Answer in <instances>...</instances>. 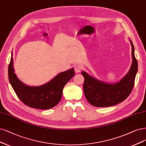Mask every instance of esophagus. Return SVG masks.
Masks as SVG:
<instances>
[{
  "label": "esophagus",
  "instance_id": "obj_1",
  "mask_svg": "<svg viewBox=\"0 0 146 146\" xmlns=\"http://www.w3.org/2000/svg\"><path fill=\"white\" fill-rule=\"evenodd\" d=\"M82 69V66L79 64L75 65L74 66V70H75V72H77V73H79L80 71H81Z\"/></svg>",
  "mask_w": 146,
  "mask_h": 146
}]
</instances>
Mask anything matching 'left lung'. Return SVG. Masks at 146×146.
<instances>
[{
	"label": "left lung",
	"mask_w": 146,
	"mask_h": 146,
	"mask_svg": "<svg viewBox=\"0 0 146 146\" xmlns=\"http://www.w3.org/2000/svg\"><path fill=\"white\" fill-rule=\"evenodd\" d=\"M132 45V64L127 75L117 83L108 84L90 77L85 72L82 74L84 78L83 89L88 102L95 107H109L123 102L131 93L138 71V62Z\"/></svg>",
	"instance_id": "8db88e82"
}]
</instances>
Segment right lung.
Wrapping results in <instances>:
<instances>
[{"label":"right lung","instance_id":"right-lung-1","mask_svg":"<svg viewBox=\"0 0 146 146\" xmlns=\"http://www.w3.org/2000/svg\"><path fill=\"white\" fill-rule=\"evenodd\" d=\"M74 74V68H72L60 73L42 86L31 87L22 83L17 78L14 71L13 57L8 66L9 81L19 98L28 106L39 109H49L56 106L62 98L65 84Z\"/></svg>","mask_w":146,"mask_h":146}]
</instances>
